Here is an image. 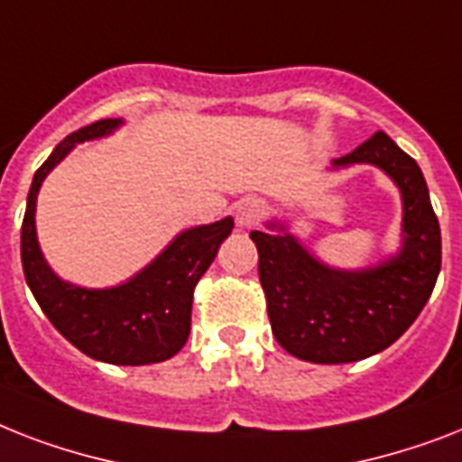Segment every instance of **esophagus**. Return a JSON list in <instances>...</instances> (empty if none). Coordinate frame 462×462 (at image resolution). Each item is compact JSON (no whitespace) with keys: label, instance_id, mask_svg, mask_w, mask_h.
Here are the masks:
<instances>
[{"label":"esophagus","instance_id":"obj_1","mask_svg":"<svg viewBox=\"0 0 462 462\" xmlns=\"http://www.w3.org/2000/svg\"><path fill=\"white\" fill-rule=\"evenodd\" d=\"M263 211L265 206L261 199H242L237 204V208H235V220H237L239 227H254L258 220L263 218Z\"/></svg>","mask_w":462,"mask_h":462}]
</instances>
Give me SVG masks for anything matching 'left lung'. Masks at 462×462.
I'll list each match as a JSON object with an SVG mask.
<instances>
[{"mask_svg":"<svg viewBox=\"0 0 462 462\" xmlns=\"http://www.w3.org/2000/svg\"><path fill=\"white\" fill-rule=\"evenodd\" d=\"M361 163L380 168L399 187L403 218L393 256L341 270L313 256L282 220L251 232L273 335L301 361L354 363L392 346L425 309L441 270V230L418 163L389 134L374 133L329 171Z\"/></svg>","mask_w":462,"mask_h":462,"instance_id":"left-lung-1","label":"left lung"}]
</instances>
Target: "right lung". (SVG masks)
<instances>
[{
	"label": "right lung",
	"instance_id": "1",
	"mask_svg": "<svg viewBox=\"0 0 462 462\" xmlns=\"http://www.w3.org/2000/svg\"><path fill=\"white\" fill-rule=\"evenodd\" d=\"M121 125L123 118H106L80 127L59 142L37 168L21 227V261L40 309L75 348L111 365H149L168 361L185 346L192 325L194 287L213 263L235 220L227 216L218 223L182 230L152 263L116 287L89 290L56 275L37 242L40 187L75 144L108 137Z\"/></svg>",
	"mask_w": 462,
	"mask_h": 462
}]
</instances>
